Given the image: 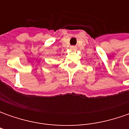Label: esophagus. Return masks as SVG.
Instances as JSON below:
<instances>
[{"instance_id":"34e87169","label":"esophagus","mask_w":129,"mask_h":129,"mask_svg":"<svg viewBox=\"0 0 129 129\" xmlns=\"http://www.w3.org/2000/svg\"><path fill=\"white\" fill-rule=\"evenodd\" d=\"M76 47H75V46H72V47H70V49L72 50V51H75V50H76Z\"/></svg>"}]
</instances>
